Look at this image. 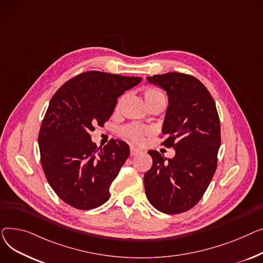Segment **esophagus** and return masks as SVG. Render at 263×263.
I'll use <instances>...</instances> for the list:
<instances>
[{"mask_svg":"<svg viewBox=\"0 0 263 263\" xmlns=\"http://www.w3.org/2000/svg\"><path fill=\"white\" fill-rule=\"evenodd\" d=\"M138 153H140V149L137 148V147H134V146H130V155H132V156L137 155Z\"/></svg>","mask_w":263,"mask_h":263,"instance_id":"esophagus-1","label":"esophagus"}]
</instances>
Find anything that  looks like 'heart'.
Returning a JSON list of instances; mask_svg holds the SVG:
<instances>
[{
    "label": "heart",
    "mask_w": 263,
    "mask_h": 263,
    "mask_svg": "<svg viewBox=\"0 0 263 263\" xmlns=\"http://www.w3.org/2000/svg\"><path fill=\"white\" fill-rule=\"evenodd\" d=\"M143 98L145 101V104L148 106L156 104V103H160L163 102L165 103V97L162 93V92L155 88V87H148L143 91ZM123 99H120L118 106H120V103ZM152 133V129L149 127H145V126H141V125H137V124H130L126 127L123 128L122 134L124 137H126L127 139H129L130 141L135 142V143H142L144 141L145 136L149 135Z\"/></svg>",
    "instance_id": "b5f03b06"
}]
</instances>
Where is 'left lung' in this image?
Wrapping results in <instances>:
<instances>
[{
  "label": "left lung",
  "mask_w": 263,
  "mask_h": 263,
  "mask_svg": "<svg viewBox=\"0 0 263 263\" xmlns=\"http://www.w3.org/2000/svg\"><path fill=\"white\" fill-rule=\"evenodd\" d=\"M146 80L166 92L168 106L162 125L166 139L161 144L175 149L171 159L148 151L153 165L144 175L146 197L163 213H181L199 202L217 170L218 110L210 92L192 75L168 72Z\"/></svg>",
  "instance_id": "1"
}]
</instances>
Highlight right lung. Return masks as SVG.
I'll return each instance as SVG.
<instances>
[{
	"label": "right lung",
	"mask_w": 263,
	"mask_h": 263,
	"mask_svg": "<svg viewBox=\"0 0 263 263\" xmlns=\"http://www.w3.org/2000/svg\"><path fill=\"white\" fill-rule=\"evenodd\" d=\"M141 81V77L88 71L55 92L38 142L45 177L68 205L89 210L109 198L110 184L128 158L129 146L111 140L98 148L90 133L109 120L118 98Z\"/></svg>",
	"instance_id": "add662e5"
}]
</instances>
